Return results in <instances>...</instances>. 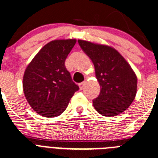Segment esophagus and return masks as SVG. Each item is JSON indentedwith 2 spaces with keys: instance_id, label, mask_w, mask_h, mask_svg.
Here are the masks:
<instances>
[{
  "instance_id": "1",
  "label": "esophagus",
  "mask_w": 158,
  "mask_h": 158,
  "mask_svg": "<svg viewBox=\"0 0 158 158\" xmlns=\"http://www.w3.org/2000/svg\"><path fill=\"white\" fill-rule=\"evenodd\" d=\"M85 84H86V82H85V81H84V82H82V83L79 84V87H80V89H81V90L83 89L84 86H85Z\"/></svg>"
}]
</instances>
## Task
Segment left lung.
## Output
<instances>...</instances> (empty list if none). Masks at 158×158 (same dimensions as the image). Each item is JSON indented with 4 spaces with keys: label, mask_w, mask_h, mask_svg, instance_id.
Masks as SVG:
<instances>
[{
    "label": "left lung",
    "mask_w": 158,
    "mask_h": 158,
    "mask_svg": "<svg viewBox=\"0 0 158 158\" xmlns=\"http://www.w3.org/2000/svg\"><path fill=\"white\" fill-rule=\"evenodd\" d=\"M78 43L92 61L101 87L93 100L95 110L103 116H115L127 110L137 91V77L123 56L110 46L78 40Z\"/></svg>",
    "instance_id": "obj_1"
}]
</instances>
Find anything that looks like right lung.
<instances>
[{"label": "right lung", "mask_w": 158, "mask_h": 158, "mask_svg": "<svg viewBox=\"0 0 158 158\" xmlns=\"http://www.w3.org/2000/svg\"><path fill=\"white\" fill-rule=\"evenodd\" d=\"M76 42L75 39L50 41L25 69L24 94L30 106L40 115L51 118L61 115L79 89L64 64Z\"/></svg>", "instance_id": "obj_1"}]
</instances>
